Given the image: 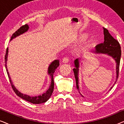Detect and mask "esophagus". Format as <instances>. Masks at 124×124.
Wrapping results in <instances>:
<instances>
[{"mask_svg":"<svg viewBox=\"0 0 124 124\" xmlns=\"http://www.w3.org/2000/svg\"><path fill=\"white\" fill-rule=\"evenodd\" d=\"M69 62V59L68 57H64V58L62 59V62H63V63H67V62Z\"/></svg>","mask_w":124,"mask_h":124,"instance_id":"34e87169","label":"esophagus"}]
</instances>
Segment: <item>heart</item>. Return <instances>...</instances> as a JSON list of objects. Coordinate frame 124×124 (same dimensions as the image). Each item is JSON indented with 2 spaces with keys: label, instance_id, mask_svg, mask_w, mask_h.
<instances>
[{
  "label": "heart",
  "instance_id": "obj_1",
  "mask_svg": "<svg viewBox=\"0 0 124 124\" xmlns=\"http://www.w3.org/2000/svg\"><path fill=\"white\" fill-rule=\"evenodd\" d=\"M84 38H85V36H81V37H80V38H79V39L82 40V39H84Z\"/></svg>",
  "mask_w": 124,
  "mask_h": 124
}]
</instances>
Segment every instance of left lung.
Masks as SVG:
<instances>
[{
    "label": "left lung",
    "instance_id": "8db88e82",
    "mask_svg": "<svg viewBox=\"0 0 124 124\" xmlns=\"http://www.w3.org/2000/svg\"><path fill=\"white\" fill-rule=\"evenodd\" d=\"M103 32H104V41L103 43H100L96 46L95 47V51H94V52L95 54H107V55L110 56L114 59V60L116 62V78L115 84H113V85H114L116 84L117 80L118 73H119L120 62L121 55V47H120V43H118V42L110 34L109 31L107 29L103 28ZM74 67H75V68L73 70L74 76H75L76 87H77L78 90H79L78 73L79 60L78 59H76L74 60ZM113 86L111 87L110 90L113 87ZM82 96L84 97V96Z\"/></svg>",
    "mask_w": 124,
    "mask_h": 124
}]
</instances>
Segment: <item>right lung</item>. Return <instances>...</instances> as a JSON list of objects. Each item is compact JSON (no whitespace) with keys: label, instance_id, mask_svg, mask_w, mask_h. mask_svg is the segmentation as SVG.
<instances>
[{"label":"right lung","instance_id":"right-lung-1","mask_svg":"<svg viewBox=\"0 0 124 124\" xmlns=\"http://www.w3.org/2000/svg\"><path fill=\"white\" fill-rule=\"evenodd\" d=\"M29 25L28 24H25L23 26H21L20 29L17 30L16 31H15L14 33L12 35L11 40L13 39V38H16V37L18 36V35L22 34L25 33L29 29ZM8 48H7L6 52V55H5V62H6V68L7 72V74L9 78L10 83H11V86L12 87L13 91H15V93H16V95L17 96H19L22 99L25 100V101H29V102L33 103V104H40V103H45L46 101H47L49 99V98H50V96H51L52 93L54 91V73L55 72L56 69L59 66V60H54L53 62H52L50 65H49L48 68V74L50 76V77L51 78V84L49 87V89L46 91L45 93H44L43 94L39 95L36 96H30L28 95L23 94V93H20L19 91L17 90V89L15 87V86L13 85L12 82L11 77L9 76V72L8 71L7 67V58H8Z\"/></svg>","mask_w":124,"mask_h":124}]
</instances>
